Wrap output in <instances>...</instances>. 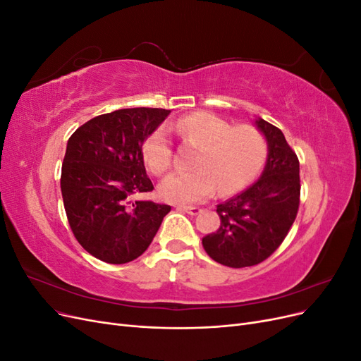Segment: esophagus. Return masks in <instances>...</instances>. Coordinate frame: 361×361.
Listing matches in <instances>:
<instances>
[{
	"label": "esophagus",
	"instance_id": "obj_1",
	"mask_svg": "<svg viewBox=\"0 0 361 361\" xmlns=\"http://www.w3.org/2000/svg\"><path fill=\"white\" fill-rule=\"evenodd\" d=\"M178 209L188 212L190 215H197V214L202 212V209H200L199 206H178Z\"/></svg>",
	"mask_w": 361,
	"mask_h": 361
}]
</instances>
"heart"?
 Instances as JSON below:
<instances>
[{"instance_id":"1","label":"heart","mask_w":361,"mask_h":361,"mask_svg":"<svg viewBox=\"0 0 361 361\" xmlns=\"http://www.w3.org/2000/svg\"><path fill=\"white\" fill-rule=\"evenodd\" d=\"M174 130L185 145L199 147L188 173H174L159 185L161 197L173 203L200 202L215 191L233 194L256 179L265 166L268 141L251 125L233 126L212 113H192L179 118ZM173 143L164 128H157L143 145V158L152 173L166 174L173 167Z\"/></svg>"}]
</instances>
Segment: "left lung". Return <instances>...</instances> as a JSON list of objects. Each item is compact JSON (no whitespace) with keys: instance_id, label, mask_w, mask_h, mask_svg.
Returning a JSON list of instances; mask_svg holds the SVG:
<instances>
[{"instance_id":"8db88e82","label":"left lung","mask_w":361,"mask_h":361,"mask_svg":"<svg viewBox=\"0 0 361 361\" xmlns=\"http://www.w3.org/2000/svg\"><path fill=\"white\" fill-rule=\"evenodd\" d=\"M268 141L262 176L241 194L216 204L221 224L202 239L215 262L231 268L253 267L285 241L300 207V161L281 130L256 120Z\"/></svg>"}]
</instances>
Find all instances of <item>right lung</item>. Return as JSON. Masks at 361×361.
Listing matches in <instances>:
<instances>
[{"instance_id": "obj_1", "label": "right lung", "mask_w": 361, "mask_h": 361, "mask_svg": "<svg viewBox=\"0 0 361 361\" xmlns=\"http://www.w3.org/2000/svg\"><path fill=\"white\" fill-rule=\"evenodd\" d=\"M170 110L126 108L97 116L71 135L60 187L76 241L106 264H128L147 250L171 207L133 202L154 190L143 143Z\"/></svg>"}]
</instances>
